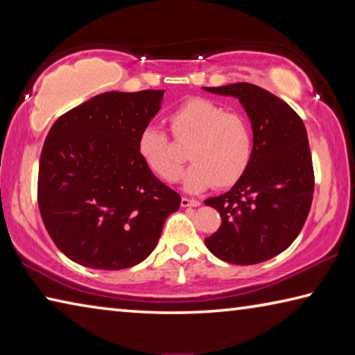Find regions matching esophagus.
Instances as JSON below:
<instances>
[{
    "label": "esophagus",
    "mask_w": 355,
    "mask_h": 355,
    "mask_svg": "<svg viewBox=\"0 0 355 355\" xmlns=\"http://www.w3.org/2000/svg\"><path fill=\"white\" fill-rule=\"evenodd\" d=\"M200 202L194 200V199H188V197H182V207L188 208V207H199Z\"/></svg>",
    "instance_id": "34e87169"
}]
</instances>
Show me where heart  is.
Here are the masks:
<instances>
[{"instance_id":"heart-1","label":"heart","mask_w":355,"mask_h":355,"mask_svg":"<svg viewBox=\"0 0 355 355\" xmlns=\"http://www.w3.org/2000/svg\"><path fill=\"white\" fill-rule=\"evenodd\" d=\"M172 135L180 146L188 147L192 166L186 171V191L200 192L209 186L230 188L248 171L254 152V137L248 120L228 112L207 98H191L169 116ZM137 153L144 166L166 183L177 182L184 164L163 130L147 127L137 137Z\"/></svg>"}]
</instances>
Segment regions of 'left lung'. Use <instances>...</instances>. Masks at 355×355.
<instances>
[{"label": "left lung", "mask_w": 355, "mask_h": 355, "mask_svg": "<svg viewBox=\"0 0 355 355\" xmlns=\"http://www.w3.org/2000/svg\"><path fill=\"white\" fill-rule=\"evenodd\" d=\"M203 91L235 97L252 123L254 152L232 189L205 205L220 213L208 250L233 264H257L290 248L307 219L315 177L305 125L291 106L249 83Z\"/></svg>", "instance_id": "1"}]
</instances>
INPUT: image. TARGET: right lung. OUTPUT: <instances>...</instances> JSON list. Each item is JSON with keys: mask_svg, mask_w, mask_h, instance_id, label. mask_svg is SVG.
Masks as SVG:
<instances>
[{"mask_svg": "<svg viewBox=\"0 0 355 355\" xmlns=\"http://www.w3.org/2000/svg\"><path fill=\"white\" fill-rule=\"evenodd\" d=\"M164 91L105 92L59 117L39 163V208L58 249L81 266L131 268L152 254L182 197L137 153Z\"/></svg>", "mask_w": 355, "mask_h": 355, "instance_id": "obj_1", "label": "right lung"}]
</instances>
